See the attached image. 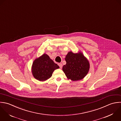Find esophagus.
Returning <instances> with one entry per match:
<instances>
[{
	"label": "esophagus",
	"instance_id": "34e87169",
	"mask_svg": "<svg viewBox=\"0 0 121 121\" xmlns=\"http://www.w3.org/2000/svg\"><path fill=\"white\" fill-rule=\"evenodd\" d=\"M58 65H59V66L60 67V68L61 69L62 68L63 65H62V64L61 63H59V64H58Z\"/></svg>",
	"mask_w": 121,
	"mask_h": 121
}]
</instances>
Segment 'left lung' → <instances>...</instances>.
<instances>
[{"label": "left lung", "mask_w": 121, "mask_h": 121, "mask_svg": "<svg viewBox=\"0 0 121 121\" xmlns=\"http://www.w3.org/2000/svg\"><path fill=\"white\" fill-rule=\"evenodd\" d=\"M65 65L63 66V71L68 79L73 81L84 78L89 72L90 63L81 52L68 53L65 56Z\"/></svg>", "instance_id": "obj_1"}]
</instances>
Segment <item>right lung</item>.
<instances>
[{
  "instance_id": "add662e5",
  "label": "right lung",
  "mask_w": 121,
  "mask_h": 121,
  "mask_svg": "<svg viewBox=\"0 0 121 121\" xmlns=\"http://www.w3.org/2000/svg\"><path fill=\"white\" fill-rule=\"evenodd\" d=\"M59 68V66L47 54H44L33 61L31 72L36 79L39 81H45L52 76L55 70Z\"/></svg>"
}]
</instances>
